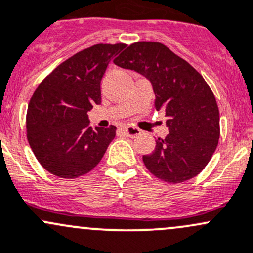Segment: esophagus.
Listing matches in <instances>:
<instances>
[{
    "instance_id": "esophagus-1",
    "label": "esophagus",
    "mask_w": 253,
    "mask_h": 253,
    "mask_svg": "<svg viewBox=\"0 0 253 253\" xmlns=\"http://www.w3.org/2000/svg\"><path fill=\"white\" fill-rule=\"evenodd\" d=\"M124 131H125V133H126L127 135H128V137H131V138L138 137V135L142 133V131H140L138 127L131 126V125H127V126H125Z\"/></svg>"
}]
</instances>
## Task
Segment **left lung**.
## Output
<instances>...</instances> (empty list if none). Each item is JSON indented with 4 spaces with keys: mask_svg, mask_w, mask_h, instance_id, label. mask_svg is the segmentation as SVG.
Instances as JSON below:
<instances>
[{
    "mask_svg": "<svg viewBox=\"0 0 253 253\" xmlns=\"http://www.w3.org/2000/svg\"><path fill=\"white\" fill-rule=\"evenodd\" d=\"M114 63L150 80L156 109L167 116L169 133L158 138L153 154L143 156L149 172L172 184L196 177L220 135L216 97L201 74L160 42L132 43Z\"/></svg>",
    "mask_w": 253,
    "mask_h": 253,
    "instance_id": "left-lung-1",
    "label": "left lung"
}]
</instances>
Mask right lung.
<instances>
[{
    "label": "right lung",
    "mask_w": 253,
    "mask_h": 253,
    "mask_svg": "<svg viewBox=\"0 0 253 253\" xmlns=\"http://www.w3.org/2000/svg\"><path fill=\"white\" fill-rule=\"evenodd\" d=\"M125 43H99L57 66L34 92L26 113V137L49 173L78 178L102 160L116 127H89L87 111L100 104V81Z\"/></svg>",
    "instance_id": "obj_1"
}]
</instances>
